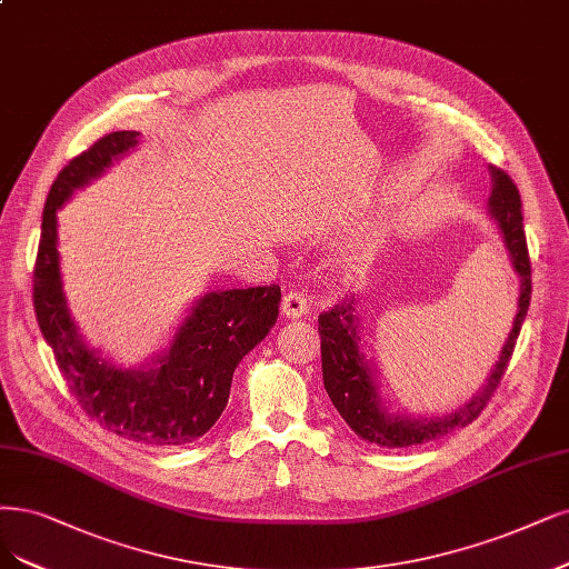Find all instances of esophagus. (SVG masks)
Masks as SVG:
<instances>
[{"label": "esophagus", "instance_id": "obj_1", "mask_svg": "<svg viewBox=\"0 0 569 569\" xmlns=\"http://www.w3.org/2000/svg\"><path fill=\"white\" fill-rule=\"evenodd\" d=\"M309 300L302 296V292L298 290H290L283 296L281 300V313L286 319H300V317H307L309 313Z\"/></svg>", "mask_w": 569, "mask_h": 569}]
</instances>
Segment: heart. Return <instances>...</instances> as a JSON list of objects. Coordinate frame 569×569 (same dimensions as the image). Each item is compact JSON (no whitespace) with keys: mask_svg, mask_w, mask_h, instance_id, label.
<instances>
[{"mask_svg":"<svg viewBox=\"0 0 569 569\" xmlns=\"http://www.w3.org/2000/svg\"><path fill=\"white\" fill-rule=\"evenodd\" d=\"M359 260H361V258H359Z\"/></svg>","mask_w":569,"mask_h":569,"instance_id":"heart-1","label":"heart"}]
</instances>
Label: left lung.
Returning a JSON list of instances; mask_svg holds the SVG:
<instances>
[{
    "label": "left lung",
    "instance_id": "left-lung-1",
    "mask_svg": "<svg viewBox=\"0 0 569 569\" xmlns=\"http://www.w3.org/2000/svg\"><path fill=\"white\" fill-rule=\"evenodd\" d=\"M492 192L488 199V213L501 231V241L507 246L513 271L518 273V309L509 338L501 347L499 361L492 366L488 380L469 398V401L443 415H403L391 412L380 396V382L375 380V368L363 353L361 319L356 311V300L345 298L330 311L319 317L321 335V363L323 387L332 406L338 408L349 429L380 448H410L427 443V440L443 438L457 429H465L480 415L492 398L518 340L520 326L528 317L532 296V271L528 241L522 229V203L513 180L490 166Z\"/></svg>",
    "mask_w": 569,
    "mask_h": 569
}]
</instances>
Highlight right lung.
<instances>
[{
	"label": "right lung",
	"instance_id": "add662e5",
	"mask_svg": "<svg viewBox=\"0 0 569 569\" xmlns=\"http://www.w3.org/2000/svg\"><path fill=\"white\" fill-rule=\"evenodd\" d=\"M138 131H114L74 157L51 184L34 264V311L56 363L79 406L100 427L150 448L192 443L218 422L243 356L279 317L281 288H231L201 296L173 340L140 368H119L91 349L62 290L58 208L138 144Z\"/></svg>",
	"mask_w": 569,
	"mask_h": 569
}]
</instances>
